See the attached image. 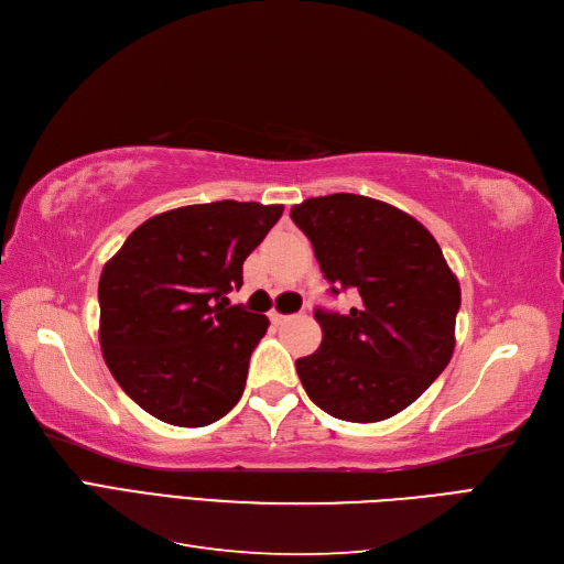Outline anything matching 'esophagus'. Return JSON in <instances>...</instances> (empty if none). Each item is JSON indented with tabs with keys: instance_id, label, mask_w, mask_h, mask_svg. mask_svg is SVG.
<instances>
[{
	"instance_id": "1",
	"label": "esophagus",
	"mask_w": 564,
	"mask_h": 564,
	"mask_svg": "<svg viewBox=\"0 0 564 564\" xmlns=\"http://www.w3.org/2000/svg\"><path fill=\"white\" fill-rule=\"evenodd\" d=\"M286 319H292V315H282V313H278V311L270 313V322H272V324H284Z\"/></svg>"
}]
</instances>
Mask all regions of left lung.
Masks as SVG:
<instances>
[{
  "label": "left lung",
  "instance_id": "1",
  "mask_svg": "<svg viewBox=\"0 0 564 564\" xmlns=\"http://www.w3.org/2000/svg\"><path fill=\"white\" fill-rule=\"evenodd\" d=\"M329 292L355 289L348 315L315 311L319 348L296 360L308 398L352 423L395 416L452 360L458 280L435 237L392 204L336 193L292 207Z\"/></svg>",
  "mask_w": 564,
  "mask_h": 564
}]
</instances>
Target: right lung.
Wrapping results in <instances>:
<instances>
[{
    "label": "right lung",
    "instance_id": "obj_1",
    "mask_svg": "<svg viewBox=\"0 0 564 564\" xmlns=\"http://www.w3.org/2000/svg\"><path fill=\"white\" fill-rule=\"evenodd\" d=\"M282 204H191L148 218L100 272V350L115 381L155 419L202 429L242 398L268 317L230 305L242 263Z\"/></svg>",
    "mask_w": 564,
    "mask_h": 564
}]
</instances>
